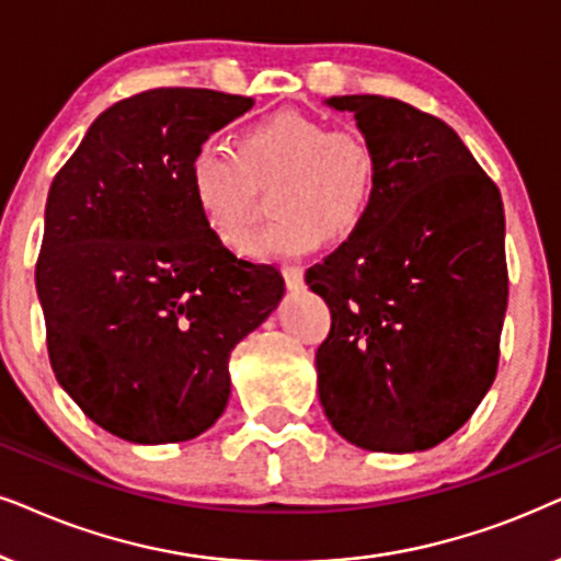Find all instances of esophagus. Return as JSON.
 Instances as JSON below:
<instances>
[{
	"label": "esophagus",
	"mask_w": 561,
	"mask_h": 561,
	"mask_svg": "<svg viewBox=\"0 0 561 561\" xmlns=\"http://www.w3.org/2000/svg\"><path fill=\"white\" fill-rule=\"evenodd\" d=\"M283 280H286L288 288H301L304 286V271L298 265H286V267H283Z\"/></svg>",
	"instance_id": "1"
}]
</instances>
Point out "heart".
Instances as JSON below:
<instances>
[{
	"label": "heart",
	"mask_w": 561,
	"mask_h": 561,
	"mask_svg": "<svg viewBox=\"0 0 561 561\" xmlns=\"http://www.w3.org/2000/svg\"><path fill=\"white\" fill-rule=\"evenodd\" d=\"M273 183L275 218L244 250L252 257H296L324 237L347 239L363 227L381 185V157L360 130L280 111L247 128L237 151L201 141L187 162L195 208L231 250L250 234L257 191Z\"/></svg>",
	"instance_id": "b5f03b06"
}]
</instances>
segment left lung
Here are the masks:
<instances>
[{
	"instance_id": "left-lung-1",
	"label": "left lung",
	"mask_w": 561,
	"mask_h": 561,
	"mask_svg": "<svg viewBox=\"0 0 561 561\" xmlns=\"http://www.w3.org/2000/svg\"><path fill=\"white\" fill-rule=\"evenodd\" d=\"M381 157L363 227L307 271L327 301L319 399L366 450L410 454L454 435L490 391L507 309L505 210L450 126L378 94L330 98Z\"/></svg>"
}]
</instances>
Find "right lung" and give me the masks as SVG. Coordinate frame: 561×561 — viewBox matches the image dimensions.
I'll return each instance as SVG.
<instances>
[{"instance_id": "obj_1", "label": "right lung", "mask_w": 561, "mask_h": 561, "mask_svg": "<svg viewBox=\"0 0 561 561\" xmlns=\"http://www.w3.org/2000/svg\"><path fill=\"white\" fill-rule=\"evenodd\" d=\"M254 105L157 87L107 107L46 201L35 288L50 368L103 431L191 440L229 402V355L278 307L283 275L210 234L187 185L195 147Z\"/></svg>"}]
</instances>
